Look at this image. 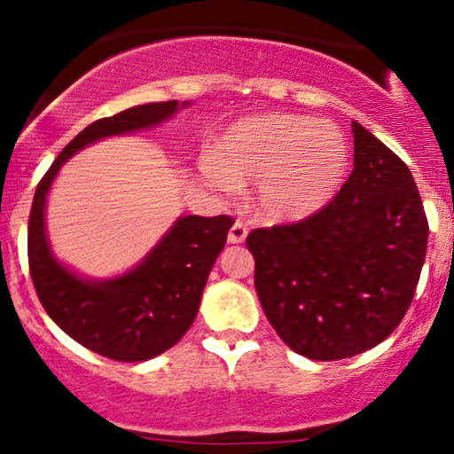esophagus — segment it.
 Here are the masks:
<instances>
[{
  "mask_svg": "<svg viewBox=\"0 0 454 454\" xmlns=\"http://www.w3.org/2000/svg\"><path fill=\"white\" fill-rule=\"evenodd\" d=\"M247 239V228L241 222H234L231 232H228V243H243Z\"/></svg>",
  "mask_w": 454,
  "mask_h": 454,
  "instance_id": "obj_1",
  "label": "esophagus"
}]
</instances>
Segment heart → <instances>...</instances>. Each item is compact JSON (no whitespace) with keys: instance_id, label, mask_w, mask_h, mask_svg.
I'll list each match as a JSON object with an SVG mask.
<instances>
[{"instance_id":"heart-1","label":"heart","mask_w":454,"mask_h":454,"mask_svg":"<svg viewBox=\"0 0 454 454\" xmlns=\"http://www.w3.org/2000/svg\"><path fill=\"white\" fill-rule=\"evenodd\" d=\"M350 168L343 132L328 119L262 113L226 129L215 155L202 160L205 179L223 192L258 184L256 207L275 223L303 222L335 198Z\"/></svg>"}]
</instances>
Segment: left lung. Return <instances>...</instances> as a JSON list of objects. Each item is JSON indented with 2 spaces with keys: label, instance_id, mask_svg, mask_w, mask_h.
Segmentation results:
<instances>
[{
  "label": "left lung",
  "instance_id": "left-lung-1",
  "mask_svg": "<svg viewBox=\"0 0 454 454\" xmlns=\"http://www.w3.org/2000/svg\"><path fill=\"white\" fill-rule=\"evenodd\" d=\"M352 132L354 170L331 205L245 241L270 326L311 361L350 358L387 340L425 264L429 223L414 176L361 123Z\"/></svg>",
  "mask_w": 454,
  "mask_h": 454
}]
</instances>
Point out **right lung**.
Returning <instances> with one entry per match:
<instances>
[{
  "mask_svg": "<svg viewBox=\"0 0 454 454\" xmlns=\"http://www.w3.org/2000/svg\"><path fill=\"white\" fill-rule=\"evenodd\" d=\"M192 102H151L98 119L57 155L35 190L27 252L35 293L66 335L113 361H149L173 348L196 320L202 290L226 245L228 215H181L147 256L113 278H85L55 256L46 232V200L61 166L104 138L158 128Z\"/></svg>",
  "mask_w": 454,
  "mask_h": 454,
  "instance_id": "obj_1",
  "label": "right lung"
}]
</instances>
